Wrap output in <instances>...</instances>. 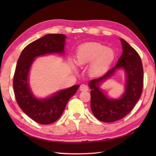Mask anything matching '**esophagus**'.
Wrapping results in <instances>:
<instances>
[{
    "label": "esophagus",
    "instance_id": "esophagus-1",
    "mask_svg": "<svg viewBox=\"0 0 156 156\" xmlns=\"http://www.w3.org/2000/svg\"><path fill=\"white\" fill-rule=\"evenodd\" d=\"M80 91H88V87L85 84H81L80 87Z\"/></svg>",
    "mask_w": 156,
    "mask_h": 156
}]
</instances>
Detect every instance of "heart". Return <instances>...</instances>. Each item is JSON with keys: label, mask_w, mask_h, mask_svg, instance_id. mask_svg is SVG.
Instances as JSON below:
<instances>
[{"label": "heart", "mask_w": 156, "mask_h": 156, "mask_svg": "<svg viewBox=\"0 0 156 156\" xmlns=\"http://www.w3.org/2000/svg\"><path fill=\"white\" fill-rule=\"evenodd\" d=\"M115 53L111 49L97 42H88L80 45L76 53V61L69 59L71 67L76 69L77 64L86 66L90 64L88 74L92 77L105 74L115 59Z\"/></svg>", "instance_id": "obj_1"}]
</instances>
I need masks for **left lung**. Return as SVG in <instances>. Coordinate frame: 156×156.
Here are the masks:
<instances>
[{"label":"left lung","instance_id":"left-lung-1","mask_svg":"<svg viewBox=\"0 0 156 156\" xmlns=\"http://www.w3.org/2000/svg\"><path fill=\"white\" fill-rule=\"evenodd\" d=\"M122 54L114 68L102 77L88 83L90 91V107L92 113L99 121L112 122L125 117L133 108L140 99L144 86V69L138 53L123 39H120ZM126 74V89L122 97L109 99L100 89V85L110 78L119 69Z\"/></svg>","mask_w":156,"mask_h":156}]
</instances>
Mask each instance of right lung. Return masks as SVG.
<instances>
[{
	"instance_id": "add662e5",
	"label": "right lung",
	"mask_w": 156,
	"mask_h": 156,
	"mask_svg": "<svg viewBox=\"0 0 156 156\" xmlns=\"http://www.w3.org/2000/svg\"><path fill=\"white\" fill-rule=\"evenodd\" d=\"M66 38L64 34H48L33 41L22 51L16 66L13 88L16 102L26 115L39 124L48 125L57 121L80 87L78 84L72 86L40 99L33 94L29 84V71L35 58L46 54H64Z\"/></svg>"
}]
</instances>
